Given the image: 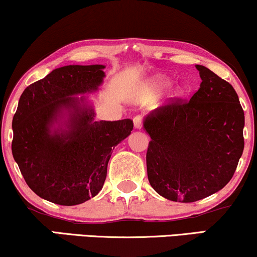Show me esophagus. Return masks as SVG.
Listing matches in <instances>:
<instances>
[{
    "label": "esophagus",
    "instance_id": "1",
    "mask_svg": "<svg viewBox=\"0 0 257 257\" xmlns=\"http://www.w3.org/2000/svg\"><path fill=\"white\" fill-rule=\"evenodd\" d=\"M133 121H134L135 129H141L142 128V124H144V118H142V116H135Z\"/></svg>",
    "mask_w": 257,
    "mask_h": 257
}]
</instances>
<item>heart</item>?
Here are the masks:
<instances>
[{
  "instance_id": "obj_1",
  "label": "heart",
  "mask_w": 257,
  "mask_h": 257,
  "mask_svg": "<svg viewBox=\"0 0 257 257\" xmlns=\"http://www.w3.org/2000/svg\"><path fill=\"white\" fill-rule=\"evenodd\" d=\"M167 85H170V79L166 77H162V76H155L153 77L151 80H149V84H148V87L153 91H160L164 89V87H166ZM171 97H178L180 95V90L179 87H173V89L171 90Z\"/></svg>"
}]
</instances>
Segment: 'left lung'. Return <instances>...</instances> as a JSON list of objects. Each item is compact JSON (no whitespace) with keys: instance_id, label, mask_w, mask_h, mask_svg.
Instances as JSON below:
<instances>
[{"instance_id":"obj_1","label":"left lung","mask_w":257,"mask_h":257,"mask_svg":"<svg viewBox=\"0 0 257 257\" xmlns=\"http://www.w3.org/2000/svg\"><path fill=\"white\" fill-rule=\"evenodd\" d=\"M201 83L190 100L177 98L145 117L151 136V186L172 201L192 203L231 180L244 148V112L231 84L196 65Z\"/></svg>"}]
</instances>
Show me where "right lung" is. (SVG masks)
<instances>
[{
  "label": "right lung",
  "instance_id": "1",
  "mask_svg": "<svg viewBox=\"0 0 257 257\" xmlns=\"http://www.w3.org/2000/svg\"><path fill=\"white\" fill-rule=\"evenodd\" d=\"M104 65H67L25 89L13 117L12 153L26 183L51 203L72 206L102 190L113 148L133 121H95L84 95L98 90Z\"/></svg>",
  "mask_w": 257,
  "mask_h": 257
}]
</instances>
